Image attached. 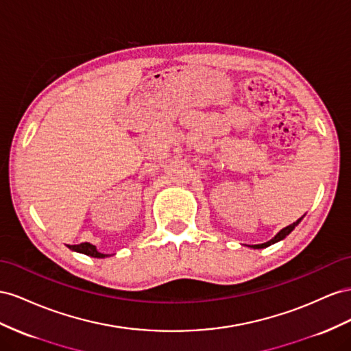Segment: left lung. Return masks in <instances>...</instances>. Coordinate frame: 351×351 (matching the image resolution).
Segmentation results:
<instances>
[{"instance_id": "8db88e82", "label": "left lung", "mask_w": 351, "mask_h": 351, "mask_svg": "<svg viewBox=\"0 0 351 351\" xmlns=\"http://www.w3.org/2000/svg\"><path fill=\"white\" fill-rule=\"evenodd\" d=\"M302 219H303V216L300 217L297 222H294V223H291V225H288L287 228H284V229H281V231H279L272 239H270V241H267V243H265V244H256V245H250V247H253V248H266V247H269V245H272V244H275V243H278V241H281V239H284L288 234H291V231L293 229L302 222Z\"/></svg>"}]
</instances>
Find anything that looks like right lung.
Instances as JSON below:
<instances>
[{"label": "right lung", "mask_w": 351, "mask_h": 351, "mask_svg": "<svg viewBox=\"0 0 351 351\" xmlns=\"http://www.w3.org/2000/svg\"><path fill=\"white\" fill-rule=\"evenodd\" d=\"M69 248H70V250H73V252L82 253V254L91 256V257H97V258H104V257H107V256H108V254L99 253L98 250L95 248V245L89 244V243H82V244H77V245H69Z\"/></svg>", "instance_id": "1"}]
</instances>
